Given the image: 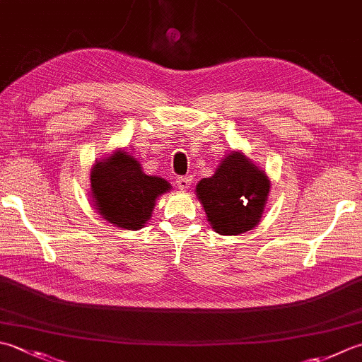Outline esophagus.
I'll return each instance as SVG.
<instances>
[{"label":"esophagus","instance_id":"esophagus-1","mask_svg":"<svg viewBox=\"0 0 362 362\" xmlns=\"http://www.w3.org/2000/svg\"><path fill=\"white\" fill-rule=\"evenodd\" d=\"M191 175H180V177H177V180H175V183H177V187H179V189H188L189 187H191Z\"/></svg>","mask_w":362,"mask_h":362}]
</instances>
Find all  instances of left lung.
Instances as JSON below:
<instances>
[{
    "instance_id": "obj_1",
    "label": "left lung",
    "mask_w": 362,
    "mask_h": 362,
    "mask_svg": "<svg viewBox=\"0 0 362 362\" xmlns=\"http://www.w3.org/2000/svg\"><path fill=\"white\" fill-rule=\"evenodd\" d=\"M268 191L270 182L265 173L240 152L228 155L216 173L196 187L211 228L221 235H237L256 228Z\"/></svg>"
}]
</instances>
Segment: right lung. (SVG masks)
<instances>
[{
    "label": "right lung",
    "mask_w": 362,
    "mask_h": 362,
    "mask_svg": "<svg viewBox=\"0 0 362 362\" xmlns=\"http://www.w3.org/2000/svg\"><path fill=\"white\" fill-rule=\"evenodd\" d=\"M90 189L95 209L106 221L141 229L152 216L155 201L171 185L161 177L146 175L136 160L117 151L92 168Z\"/></svg>",
    "instance_id": "obj_1"
}]
</instances>
